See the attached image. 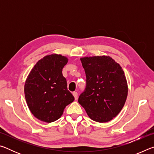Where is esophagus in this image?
Instances as JSON below:
<instances>
[{"mask_svg":"<svg viewBox=\"0 0 154 154\" xmlns=\"http://www.w3.org/2000/svg\"><path fill=\"white\" fill-rule=\"evenodd\" d=\"M72 94H73V96H74V97H75V100H77V96H78V94H77V92H73L72 93Z\"/></svg>","mask_w":154,"mask_h":154,"instance_id":"34e87169","label":"esophagus"}]
</instances>
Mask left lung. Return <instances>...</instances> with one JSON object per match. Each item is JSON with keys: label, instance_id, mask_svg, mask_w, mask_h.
<instances>
[{"label": "left lung", "instance_id": "8db88e82", "mask_svg": "<svg viewBox=\"0 0 154 154\" xmlns=\"http://www.w3.org/2000/svg\"><path fill=\"white\" fill-rule=\"evenodd\" d=\"M86 88L78 102L92 120L105 123L118 116L126 103L128 88L120 65L108 56L81 58Z\"/></svg>", "mask_w": 154, "mask_h": 154}]
</instances>
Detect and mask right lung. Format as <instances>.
<instances>
[{"label":"right lung","mask_w":154,"mask_h":154,"mask_svg":"<svg viewBox=\"0 0 154 154\" xmlns=\"http://www.w3.org/2000/svg\"><path fill=\"white\" fill-rule=\"evenodd\" d=\"M68 61L67 57L61 54L47 55L36 62L26 79L27 105L33 116L41 121H56L66 106L75 100L62 75V69Z\"/></svg>","instance_id":"1"}]
</instances>
